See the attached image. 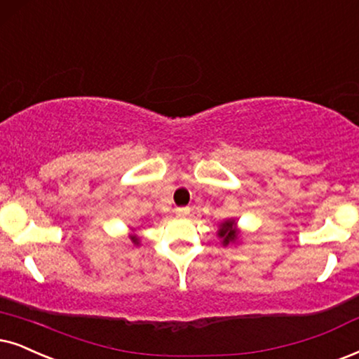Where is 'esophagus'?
Returning <instances> with one entry per match:
<instances>
[{
  "label": "esophagus",
  "mask_w": 359,
  "mask_h": 359,
  "mask_svg": "<svg viewBox=\"0 0 359 359\" xmlns=\"http://www.w3.org/2000/svg\"><path fill=\"white\" fill-rule=\"evenodd\" d=\"M189 208L187 207H177L175 208V215L177 217H185V215H189Z\"/></svg>",
  "instance_id": "esophagus-1"
}]
</instances>
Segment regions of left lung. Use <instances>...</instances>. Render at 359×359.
<instances>
[{
  "instance_id": "8db88e82",
  "label": "left lung",
  "mask_w": 359,
  "mask_h": 359,
  "mask_svg": "<svg viewBox=\"0 0 359 359\" xmlns=\"http://www.w3.org/2000/svg\"><path fill=\"white\" fill-rule=\"evenodd\" d=\"M240 235H242V230L238 229L237 220L235 219H226L219 224V230H217V237L220 238V243L224 247H229V245L238 243Z\"/></svg>"
}]
</instances>
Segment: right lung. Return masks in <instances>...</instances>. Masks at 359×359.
<instances>
[{"mask_svg":"<svg viewBox=\"0 0 359 359\" xmlns=\"http://www.w3.org/2000/svg\"><path fill=\"white\" fill-rule=\"evenodd\" d=\"M137 230L139 229H135V226H129V238H130V242L135 245V247H139L140 245V237H139Z\"/></svg>","mask_w":359,"mask_h":359,"instance_id":"right-lung-1","label":"right lung"}]
</instances>
